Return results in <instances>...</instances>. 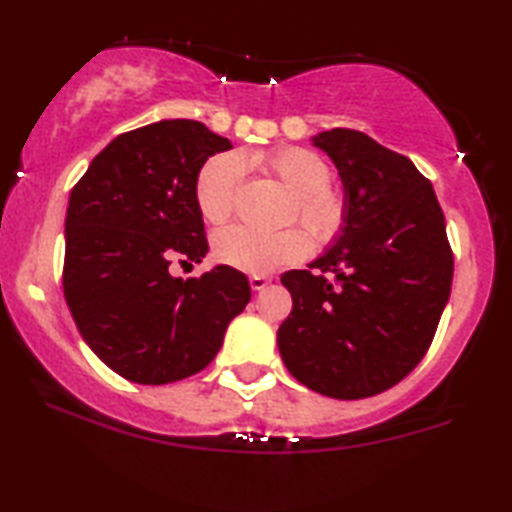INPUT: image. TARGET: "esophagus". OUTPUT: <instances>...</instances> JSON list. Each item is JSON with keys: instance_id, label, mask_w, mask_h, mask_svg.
Wrapping results in <instances>:
<instances>
[{"instance_id": "34e87169", "label": "esophagus", "mask_w": 512, "mask_h": 512, "mask_svg": "<svg viewBox=\"0 0 512 512\" xmlns=\"http://www.w3.org/2000/svg\"><path fill=\"white\" fill-rule=\"evenodd\" d=\"M273 280L271 277H264V275H253L250 277V289L253 291H262V289H266L268 284H271Z\"/></svg>"}]
</instances>
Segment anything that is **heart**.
<instances>
[{
  "label": "heart",
  "instance_id": "b5f03b06",
  "mask_svg": "<svg viewBox=\"0 0 512 512\" xmlns=\"http://www.w3.org/2000/svg\"><path fill=\"white\" fill-rule=\"evenodd\" d=\"M246 169L264 171L289 189L296 198L291 219L300 216L318 244H332L341 235L348 221L345 194L329 185L332 167L323 155L302 146L239 155L223 153L205 162L196 183V203L205 221L219 225L230 219ZM309 250L311 241L300 228L264 235L237 225L223 230L214 244L216 259L221 264L248 275H268L280 266L296 264L309 255Z\"/></svg>",
  "mask_w": 512,
  "mask_h": 512
}]
</instances>
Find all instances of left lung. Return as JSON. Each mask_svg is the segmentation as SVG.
Instances as JSON below:
<instances>
[{"label": "left lung", "instance_id": "obj_1", "mask_svg": "<svg viewBox=\"0 0 512 512\" xmlns=\"http://www.w3.org/2000/svg\"><path fill=\"white\" fill-rule=\"evenodd\" d=\"M339 169L348 221L332 246L289 271L277 329L284 366L311 391L361 400L402 381L427 354L449 300L454 255L436 192L415 164L372 137H311Z\"/></svg>", "mask_w": 512, "mask_h": 512}]
</instances>
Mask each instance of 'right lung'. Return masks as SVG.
<instances>
[{
    "instance_id": "obj_1",
    "label": "right lung",
    "mask_w": 512,
    "mask_h": 512,
    "mask_svg": "<svg viewBox=\"0 0 512 512\" xmlns=\"http://www.w3.org/2000/svg\"><path fill=\"white\" fill-rule=\"evenodd\" d=\"M230 140L201 121L162 119L115 137L69 194L63 289L90 350L135 384H171L221 350L250 284L230 266L173 277L207 255L196 183Z\"/></svg>"
}]
</instances>
